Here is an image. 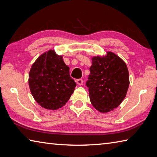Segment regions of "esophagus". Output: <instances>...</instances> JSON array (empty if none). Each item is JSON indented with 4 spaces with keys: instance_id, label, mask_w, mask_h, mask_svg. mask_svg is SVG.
<instances>
[{
    "instance_id": "34e87169",
    "label": "esophagus",
    "mask_w": 157,
    "mask_h": 157,
    "mask_svg": "<svg viewBox=\"0 0 157 157\" xmlns=\"http://www.w3.org/2000/svg\"><path fill=\"white\" fill-rule=\"evenodd\" d=\"M76 82L78 85H82L83 84V80L82 79H77L76 81Z\"/></svg>"
}]
</instances>
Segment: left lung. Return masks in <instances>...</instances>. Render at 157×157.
<instances>
[{"label": "left lung", "instance_id": "8db88e82", "mask_svg": "<svg viewBox=\"0 0 157 157\" xmlns=\"http://www.w3.org/2000/svg\"><path fill=\"white\" fill-rule=\"evenodd\" d=\"M86 85L92 105L100 113L117 108L125 98L129 85V72L124 61L113 52L94 57Z\"/></svg>", "mask_w": 157, "mask_h": 157}]
</instances>
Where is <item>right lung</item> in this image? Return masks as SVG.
Returning <instances> with one entry per match:
<instances>
[{
	"label": "right lung",
	"mask_w": 157,
	"mask_h": 157,
	"mask_svg": "<svg viewBox=\"0 0 157 157\" xmlns=\"http://www.w3.org/2000/svg\"><path fill=\"white\" fill-rule=\"evenodd\" d=\"M62 56L49 50L38 57L32 66L28 83L32 95L40 106L57 110L64 105L74 92L76 82Z\"/></svg>",
	"instance_id": "add662e5"
}]
</instances>
